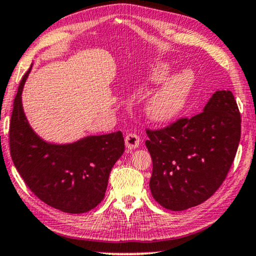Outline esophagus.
I'll return each instance as SVG.
<instances>
[{
    "instance_id": "obj_1",
    "label": "esophagus",
    "mask_w": 256,
    "mask_h": 256,
    "mask_svg": "<svg viewBox=\"0 0 256 256\" xmlns=\"http://www.w3.org/2000/svg\"><path fill=\"white\" fill-rule=\"evenodd\" d=\"M139 142H140V138L136 134H128L125 137V145L128 150L137 148L139 146Z\"/></svg>"
}]
</instances>
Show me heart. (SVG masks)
Instances as JSON below:
<instances>
[{"label": "heart", "instance_id": "heart-1", "mask_svg": "<svg viewBox=\"0 0 256 256\" xmlns=\"http://www.w3.org/2000/svg\"><path fill=\"white\" fill-rule=\"evenodd\" d=\"M170 72L171 64L159 63L150 74V80L162 83ZM196 80V74L190 69H184L172 76L146 103V116L156 122H166L174 119L186 106Z\"/></svg>", "mask_w": 256, "mask_h": 256}]
</instances>
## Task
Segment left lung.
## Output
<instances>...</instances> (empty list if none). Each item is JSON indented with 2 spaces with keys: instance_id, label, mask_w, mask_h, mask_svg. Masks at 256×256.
I'll return each mask as SVG.
<instances>
[{
  "instance_id": "obj_1",
  "label": "left lung",
  "mask_w": 256,
  "mask_h": 256,
  "mask_svg": "<svg viewBox=\"0 0 256 256\" xmlns=\"http://www.w3.org/2000/svg\"><path fill=\"white\" fill-rule=\"evenodd\" d=\"M146 132L152 196L165 208L184 210L206 202L226 179L240 142V112L230 90H218L199 114Z\"/></svg>"
}]
</instances>
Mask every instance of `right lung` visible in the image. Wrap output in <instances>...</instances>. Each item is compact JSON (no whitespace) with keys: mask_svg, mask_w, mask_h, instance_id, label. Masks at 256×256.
<instances>
[{"mask_svg":"<svg viewBox=\"0 0 256 256\" xmlns=\"http://www.w3.org/2000/svg\"><path fill=\"white\" fill-rule=\"evenodd\" d=\"M20 83L9 128L10 154L26 186L43 202L66 213L80 214L104 199L108 176L124 152L122 132L86 136L69 144L43 140L26 117Z\"/></svg>","mask_w":256,"mask_h":256,"instance_id":"obj_1","label":"right lung"}]
</instances>
